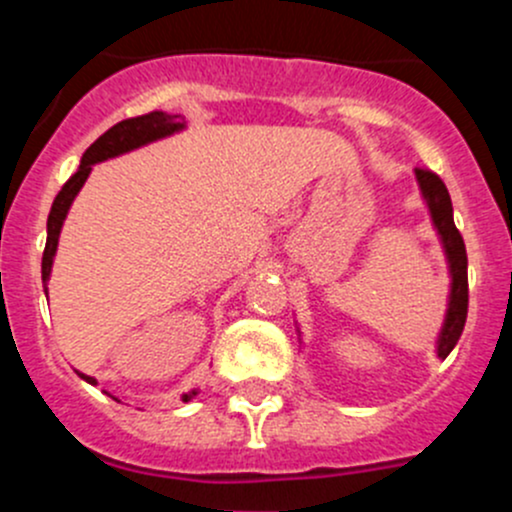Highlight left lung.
Masks as SVG:
<instances>
[{"mask_svg": "<svg viewBox=\"0 0 512 512\" xmlns=\"http://www.w3.org/2000/svg\"><path fill=\"white\" fill-rule=\"evenodd\" d=\"M418 185L426 198L428 210H431L433 225H436L438 235H441L443 247H446L448 267H451V299H448V312L446 322H443L441 337H438V356L446 359L451 349L456 347L461 339L463 327H466L468 317V255L463 237L458 232L456 223H453V205L448 188L443 180L438 178L433 170L416 168Z\"/></svg>", "mask_w": 512, "mask_h": 512, "instance_id": "1", "label": "left lung"}]
</instances>
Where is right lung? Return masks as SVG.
<instances>
[{
    "mask_svg": "<svg viewBox=\"0 0 512 512\" xmlns=\"http://www.w3.org/2000/svg\"><path fill=\"white\" fill-rule=\"evenodd\" d=\"M183 121H185L183 116H170V113H163V111L126 118V121L108 128L101 138H96V141L86 148L79 170L66 180L64 188H61L59 195L54 198V205H51L49 223H46V247H44V257H41V280H44V292H46V280H49V272H51V262H54V255H56V245H59L61 225H64L66 213H69L71 203H74L81 185H84L86 178H89L94 163H101V160L113 158V156H121V153L133 151V148L146 146V143L170 136V133L180 131V128L185 126ZM79 376L89 381V384H96V379H91V376H84V374ZM193 396H195V389L190 391V394H185L183 401L193 399Z\"/></svg>",
    "mask_w": 512,
    "mask_h": 512,
    "instance_id": "add662e5",
    "label": "right lung"
}]
</instances>
